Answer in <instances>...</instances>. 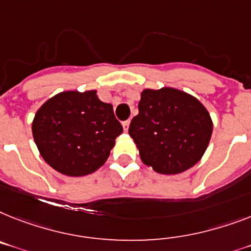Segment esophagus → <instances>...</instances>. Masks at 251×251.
I'll list each match as a JSON object with an SVG mask.
<instances>
[{
	"label": "esophagus",
	"mask_w": 251,
	"mask_h": 251,
	"mask_svg": "<svg viewBox=\"0 0 251 251\" xmlns=\"http://www.w3.org/2000/svg\"><path fill=\"white\" fill-rule=\"evenodd\" d=\"M129 123H130L129 121H126V122H123V128H124V130H126V132H127V130H128V128H129Z\"/></svg>",
	"instance_id": "34e87169"
}]
</instances>
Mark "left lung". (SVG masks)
I'll use <instances>...</instances> for the list:
<instances>
[{"label":"left lung","mask_w":251,"mask_h":251,"mask_svg":"<svg viewBox=\"0 0 251 251\" xmlns=\"http://www.w3.org/2000/svg\"><path fill=\"white\" fill-rule=\"evenodd\" d=\"M212 132V118L204 105L171 87L142 91L138 114L128 129L141 160L160 175H178L194 167Z\"/></svg>","instance_id":"obj_1"}]
</instances>
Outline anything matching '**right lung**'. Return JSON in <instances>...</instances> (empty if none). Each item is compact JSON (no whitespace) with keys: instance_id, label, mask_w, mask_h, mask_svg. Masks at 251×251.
I'll return each mask as SVG.
<instances>
[{"instance_id":"add662e5","label":"right lung","mask_w":251,"mask_h":251,"mask_svg":"<svg viewBox=\"0 0 251 251\" xmlns=\"http://www.w3.org/2000/svg\"><path fill=\"white\" fill-rule=\"evenodd\" d=\"M32 132L50 167L80 177L103 165L123 127L114 115L113 105L102 102L95 90L65 91L37 110Z\"/></svg>"}]
</instances>
